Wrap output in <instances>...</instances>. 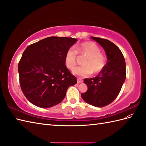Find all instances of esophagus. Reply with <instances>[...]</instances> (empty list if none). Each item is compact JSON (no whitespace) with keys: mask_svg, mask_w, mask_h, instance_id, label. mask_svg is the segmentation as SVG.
Here are the masks:
<instances>
[{"mask_svg":"<svg viewBox=\"0 0 146 146\" xmlns=\"http://www.w3.org/2000/svg\"><path fill=\"white\" fill-rule=\"evenodd\" d=\"M83 80L82 79H81V78H77V83H83Z\"/></svg>","mask_w":146,"mask_h":146,"instance_id":"esophagus-1","label":"esophagus"}]
</instances>
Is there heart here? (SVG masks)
Returning a JSON list of instances; mask_svg holds the SVG:
<instances>
[{
	"label": "heart",
	"instance_id": "1",
	"mask_svg": "<svg viewBox=\"0 0 146 146\" xmlns=\"http://www.w3.org/2000/svg\"><path fill=\"white\" fill-rule=\"evenodd\" d=\"M100 49L95 42L86 41L82 42L76 47V50L70 48L66 52L64 63L70 70H72L76 64L77 52L86 54L83 61V66L74 68L73 73L81 77H86L94 73H100L106 64V58L100 52Z\"/></svg>",
	"mask_w": 146,
	"mask_h": 146
}]
</instances>
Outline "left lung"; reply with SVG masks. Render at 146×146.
Segmentation results:
<instances>
[{
	"label": "left lung",
	"instance_id": "8db88e82",
	"mask_svg": "<svg viewBox=\"0 0 146 146\" xmlns=\"http://www.w3.org/2000/svg\"><path fill=\"white\" fill-rule=\"evenodd\" d=\"M91 38L104 48L107 61L97 76L84 80L88 90L81 96L86 103L103 107L111 104L120 93L125 80V61L120 49L112 42L96 37Z\"/></svg>",
	"mask_w": 146,
	"mask_h": 146
}]
</instances>
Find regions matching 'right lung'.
<instances>
[{"label": "right lung", "mask_w": 146, "mask_h": 146, "mask_svg": "<svg viewBox=\"0 0 146 146\" xmlns=\"http://www.w3.org/2000/svg\"><path fill=\"white\" fill-rule=\"evenodd\" d=\"M78 41L66 37H48L27 46L18 64L22 91L31 103L49 108L62 102L76 77L64 63L67 50Z\"/></svg>", "instance_id": "right-lung-1"}]
</instances>
